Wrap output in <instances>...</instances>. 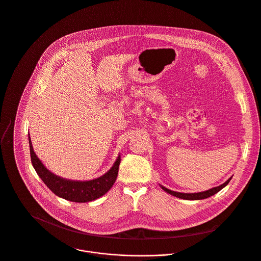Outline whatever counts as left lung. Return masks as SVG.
Segmentation results:
<instances>
[{"instance_id":"left-lung-1","label":"left lung","mask_w":261,"mask_h":261,"mask_svg":"<svg viewBox=\"0 0 261 261\" xmlns=\"http://www.w3.org/2000/svg\"><path fill=\"white\" fill-rule=\"evenodd\" d=\"M231 179V177H229L225 182H223L222 185L218 186V187H215V188H212L208 191H205V192H200V193H194V194H187V193H177V192H173L171 190H168L164 187H161L165 192H167L168 194L172 195V196H175L177 198H180V199H186V200H201V199H206L214 194H216L217 192H219L221 189H223L228 182L229 180Z\"/></svg>"}]
</instances>
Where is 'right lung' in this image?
<instances>
[{"label": "right lung", "instance_id": "right-lung-1", "mask_svg": "<svg viewBox=\"0 0 261 261\" xmlns=\"http://www.w3.org/2000/svg\"><path fill=\"white\" fill-rule=\"evenodd\" d=\"M29 140H30V149H31V159L37 173L55 195L65 200H68L71 202H77V203H84V202H90V201L96 200L101 196L105 195L112 188L113 184L116 180L119 164H120V156H118L112 168L99 178L92 179L89 181L69 180V179L59 177L54 173L50 172L44 166L41 160L37 157L33 149L30 135H29Z\"/></svg>", "mask_w": 261, "mask_h": 261}]
</instances>
